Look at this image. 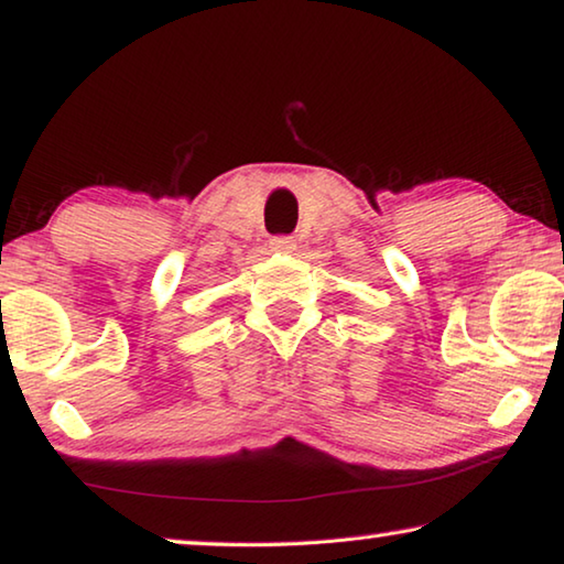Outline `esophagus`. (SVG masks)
Returning a JSON list of instances; mask_svg holds the SVG:
<instances>
[{
  "instance_id": "34e87169",
  "label": "esophagus",
  "mask_w": 564,
  "mask_h": 564,
  "mask_svg": "<svg viewBox=\"0 0 564 564\" xmlns=\"http://www.w3.org/2000/svg\"><path fill=\"white\" fill-rule=\"evenodd\" d=\"M269 246L275 253H293L295 251V241L291 236H275V238H271Z\"/></svg>"
}]
</instances>
